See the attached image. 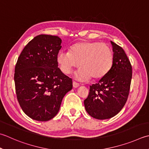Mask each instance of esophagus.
<instances>
[{
	"instance_id": "1",
	"label": "esophagus",
	"mask_w": 149,
	"mask_h": 149,
	"mask_svg": "<svg viewBox=\"0 0 149 149\" xmlns=\"http://www.w3.org/2000/svg\"><path fill=\"white\" fill-rule=\"evenodd\" d=\"M73 86H74V88H77V87L79 86V84L76 83L75 81H73Z\"/></svg>"
}]
</instances>
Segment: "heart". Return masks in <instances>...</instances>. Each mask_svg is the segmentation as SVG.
Returning a JSON list of instances; mask_svg holds the SVG:
<instances>
[{"instance_id": "heart-1", "label": "heart", "mask_w": 149, "mask_h": 149, "mask_svg": "<svg viewBox=\"0 0 149 149\" xmlns=\"http://www.w3.org/2000/svg\"><path fill=\"white\" fill-rule=\"evenodd\" d=\"M113 61L112 49L104 43L83 41L73 45L70 52L61 50L57 62L61 70L69 74L74 68H81L75 73V78L86 81L92 77L97 79L104 77L111 68Z\"/></svg>"}]
</instances>
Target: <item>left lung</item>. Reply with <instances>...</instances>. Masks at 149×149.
<instances>
[{
    "label": "left lung",
    "instance_id": "8db88e82",
    "mask_svg": "<svg viewBox=\"0 0 149 149\" xmlns=\"http://www.w3.org/2000/svg\"><path fill=\"white\" fill-rule=\"evenodd\" d=\"M113 61L109 72L90 86L89 95L84 101L86 111L97 119H110L121 111L129 94L132 66L123 49L110 41Z\"/></svg>",
    "mask_w": 149,
    "mask_h": 149
}]
</instances>
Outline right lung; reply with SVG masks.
I'll list each match as a JSON object with an SVG mask.
<instances>
[{"instance_id":"1","label":"right lung","mask_w":149,"mask_h":149,"mask_svg":"<svg viewBox=\"0 0 149 149\" xmlns=\"http://www.w3.org/2000/svg\"><path fill=\"white\" fill-rule=\"evenodd\" d=\"M59 37L41 34L28 43L15 68L17 97L26 115L46 121L59 112L64 96L72 89V80L58 68L61 47Z\"/></svg>"}]
</instances>
